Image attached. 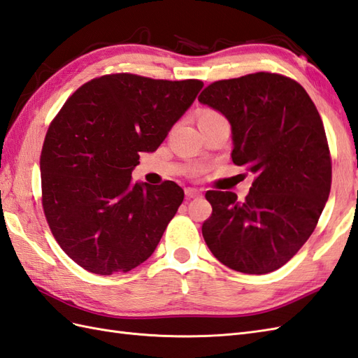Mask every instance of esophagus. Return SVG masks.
Wrapping results in <instances>:
<instances>
[{
	"instance_id": "esophagus-1",
	"label": "esophagus",
	"mask_w": 358,
	"mask_h": 358,
	"mask_svg": "<svg viewBox=\"0 0 358 358\" xmlns=\"http://www.w3.org/2000/svg\"><path fill=\"white\" fill-rule=\"evenodd\" d=\"M185 194H186L187 198H195V196L201 195V192H199V190L195 189V187H186L185 189Z\"/></svg>"
}]
</instances>
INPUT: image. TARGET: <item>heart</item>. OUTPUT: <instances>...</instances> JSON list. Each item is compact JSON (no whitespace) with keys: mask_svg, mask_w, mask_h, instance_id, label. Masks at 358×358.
<instances>
[{"mask_svg":"<svg viewBox=\"0 0 358 358\" xmlns=\"http://www.w3.org/2000/svg\"><path fill=\"white\" fill-rule=\"evenodd\" d=\"M222 119V114L217 110H212V108H203L201 111L198 113V122L199 123H207V122H213ZM194 173H198V169L194 171Z\"/></svg>","mask_w":358,"mask_h":358,"instance_id":"1","label":"heart"}]
</instances>
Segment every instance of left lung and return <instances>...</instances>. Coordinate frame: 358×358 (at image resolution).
Wrapping results in <instances>:
<instances>
[{
  "instance_id": "left-lung-1",
  "label": "left lung",
  "mask_w": 358,
  "mask_h": 358,
  "mask_svg": "<svg viewBox=\"0 0 358 358\" xmlns=\"http://www.w3.org/2000/svg\"><path fill=\"white\" fill-rule=\"evenodd\" d=\"M198 101L226 115L231 160L255 173L243 201L207 190L206 244L235 271L278 270L308 241L329 196L331 154L317 108L299 82L268 71L212 82Z\"/></svg>"
}]
</instances>
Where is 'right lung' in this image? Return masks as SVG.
<instances>
[{
	"label": "right lung",
	"mask_w": 358,
	"mask_h": 358,
	"mask_svg": "<svg viewBox=\"0 0 358 358\" xmlns=\"http://www.w3.org/2000/svg\"><path fill=\"white\" fill-rule=\"evenodd\" d=\"M113 73L66 99L41 151L43 209L71 259L110 276L145 262L185 198L173 181L131 185L140 152H152L203 88Z\"/></svg>",
	"instance_id": "add662e5"
}]
</instances>
